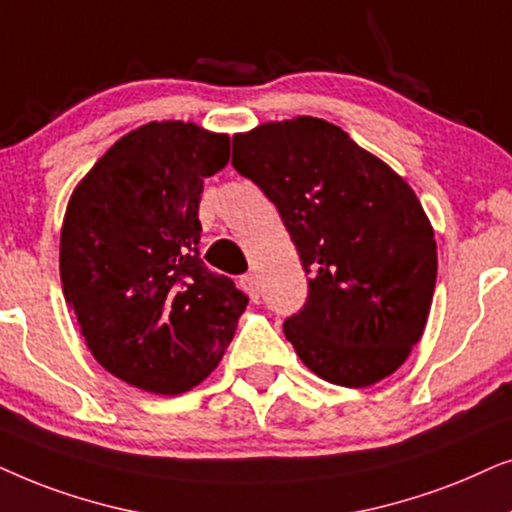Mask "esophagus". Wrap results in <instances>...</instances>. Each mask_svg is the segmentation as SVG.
I'll return each mask as SVG.
<instances>
[{"label":"esophagus","instance_id":"1","mask_svg":"<svg viewBox=\"0 0 512 512\" xmlns=\"http://www.w3.org/2000/svg\"><path fill=\"white\" fill-rule=\"evenodd\" d=\"M241 283H243V288L250 292V297L257 302V297H260V281H257V276L255 274H245L241 278Z\"/></svg>","mask_w":512,"mask_h":512}]
</instances>
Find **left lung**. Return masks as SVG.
<instances>
[{
    "label": "left lung",
    "instance_id": "obj_1",
    "mask_svg": "<svg viewBox=\"0 0 512 512\" xmlns=\"http://www.w3.org/2000/svg\"><path fill=\"white\" fill-rule=\"evenodd\" d=\"M231 163L276 203L311 276L304 309L283 323L302 363L346 388L391 377L424 335L438 276L414 189L316 117L236 133Z\"/></svg>",
    "mask_w": 512,
    "mask_h": 512
}]
</instances>
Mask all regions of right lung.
Segmentation results:
<instances>
[{
    "label": "right lung",
    "instance_id": "add662e5",
    "mask_svg": "<svg viewBox=\"0 0 512 512\" xmlns=\"http://www.w3.org/2000/svg\"><path fill=\"white\" fill-rule=\"evenodd\" d=\"M229 161V135L149 121L81 177L60 229V281L81 337L109 374L180 395L220 365L248 297L199 248L203 177Z\"/></svg>",
    "mask_w": 512,
    "mask_h": 512
}]
</instances>
